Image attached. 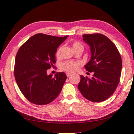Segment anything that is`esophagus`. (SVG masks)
Segmentation results:
<instances>
[{
    "label": "esophagus",
    "instance_id": "esophagus-1",
    "mask_svg": "<svg viewBox=\"0 0 134 134\" xmlns=\"http://www.w3.org/2000/svg\"><path fill=\"white\" fill-rule=\"evenodd\" d=\"M66 75H67V77H69V76H70L71 75V73H69V72H67V73L66 74Z\"/></svg>",
    "mask_w": 134,
    "mask_h": 134
}]
</instances>
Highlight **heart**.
Wrapping results in <instances>:
<instances>
[{
	"label": "heart",
	"instance_id": "obj_1",
	"mask_svg": "<svg viewBox=\"0 0 134 134\" xmlns=\"http://www.w3.org/2000/svg\"><path fill=\"white\" fill-rule=\"evenodd\" d=\"M72 47L75 50L76 49L79 48V47H82L83 46L80 42L77 41H74L72 43ZM62 47H61L59 48L56 52L57 57H59L61 55V52H62ZM81 63L80 62H72V61H65V62L61 63L60 68L61 69L67 72H72L77 71L79 69L81 66Z\"/></svg>",
	"mask_w": 134,
	"mask_h": 134
}]
</instances>
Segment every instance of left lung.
<instances>
[{"instance_id":"1","label":"left lung","mask_w":134,"mask_h":134,"mask_svg":"<svg viewBox=\"0 0 134 134\" xmlns=\"http://www.w3.org/2000/svg\"><path fill=\"white\" fill-rule=\"evenodd\" d=\"M83 40L89 45L91 58L85 67L94 72L92 79L80 76L78 89L89 100L100 102L113 94L119 83L122 59L115 45L101 34L83 35Z\"/></svg>"}]
</instances>
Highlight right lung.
Wrapping results in <instances>:
<instances>
[{"label": "right lung", "mask_w": 134, "mask_h": 134, "mask_svg": "<svg viewBox=\"0 0 134 134\" xmlns=\"http://www.w3.org/2000/svg\"><path fill=\"white\" fill-rule=\"evenodd\" d=\"M37 34L20 47L15 58L14 75L24 96L31 103L44 105L53 101L62 90L66 74L57 72L48 75L47 70L55 63L59 45L67 39Z\"/></svg>", "instance_id": "obj_1"}]
</instances>
